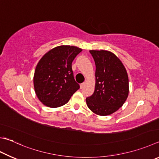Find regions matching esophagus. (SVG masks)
Here are the masks:
<instances>
[{
    "label": "esophagus",
    "instance_id": "esophagus-1",
    "mask_svg": "<svg viewBox=\"0 0 159 159\" xmlns=\"http://www.w3.org/2000/svg\"><path fill=\"white\" fill-rule=\"evenodd\" d=\"M85 83H81V84L80 85V89H82V88H84V87H85Z\"/></svg>",
    "mask_w": 159,
    "mask_h": 159
}]
</instances>
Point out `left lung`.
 Wrapping results in <instances>:
<instances>
[{
	"instance_id": "obj_1",
	"label": "left lung",
	"mask_w": 159,
	"mask_h": 159,
	"mask_svg": "<svg viewBox=\"0 0 159 159\" xmlns=\"http://www.w3.org/2000/svg\"><path fill=\"white\" fill-rule=\"evenodd\" d=\"M95 71V89L86 98L88 108L94 113L105 116L121 108L129 95V78L125 66L112 52L90 50Z\"/></svg>"
}]
</instances>
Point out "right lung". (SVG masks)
<instances>
[{
	"label": "right lung",
	"mask_w": 159,
	"mask_h": 159,
	"mask_svg": "<svg viewBox=\"0 0 159 159\" xmlns=\"http://www.w3.org/2000/svg\"><path fill=\"white\" fill-rule=\"evenodd\" d=\"M81 51L74 46H59L40 59L33 83L36 95L43 104L50 108L62 106L80 88L74 78L71 63Z\"/></svg>",
	"instance_id": "right-lung-1"
}]
</instances>
